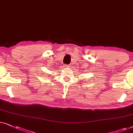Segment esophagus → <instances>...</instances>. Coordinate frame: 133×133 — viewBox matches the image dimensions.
<instances>
[{"instance_id":"obj_1","label":"esophagus","mask_w":133,"mask_h":133,"mask_svg":"<svg viewBox=\"0 0 133 133\" xmlns=\"http://www.w3.org/2000/svg\"><path fill=\"white\" fill-rule=\"evenodd\" d=\"M64 68H70V65H64Z\"/></svg>"}]
</instances>
